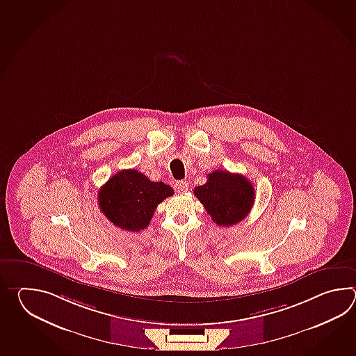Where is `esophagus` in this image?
Segmentation results:
<instances>
[{
    "label": "esophagus",
    "mask_w": 356,
    "mask_h": 356,
    "mask_svg": "<svg viewBox=\"0 0 356 356\" xmlns=\"http://www.w3.org/2000/svg\"><path fill=\"white\" fill-rule=\"evenodd\" d=\"M188 183L186 181H175V188L178 193H184L188 191Z\"/></svg>",
    "instance_id": "1"
}]
</instances>
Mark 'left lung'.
<instances>
[{"label": "left lung", "instance_id": "obj_1", "mask_svg": "<svg viewBox=\"0 0 356 356\" xmlns=\"http://www.w3.org/2000/svg\"><path fill=\"white\" fill-rule=\"evenodd\" d=\"M193 192L220 227H232L242 221L254 202L253 184L245 177L220 169L207 175V181Z\"/></svg>", "mask_w": 356, "mask_h": 356}]
</instances>
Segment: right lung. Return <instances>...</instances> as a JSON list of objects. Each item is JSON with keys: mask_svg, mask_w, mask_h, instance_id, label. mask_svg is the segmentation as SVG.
I'll return each mask as SVG.
<instances>
[{"mask_svg": "<svg viewBox=\"0 0 356 356\" xmlns=\"http://www.w3.org/2000/svg\"><path fill=\"white\" fill-rule=\"evenodd\" d=\"M175 191L163 181H152L135 169L114 175L98 192L100 211L115 227L140 232L152 221L158 204Z\"/></svg>", "mask_w": 356, "mask_h": 356, "instance_id": "add662e5", "label": "right lung"}]
</instances>
